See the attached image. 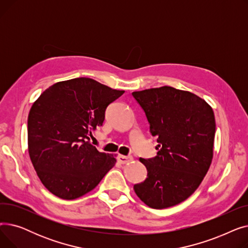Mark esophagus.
Returning a JSON list of instances; mask_svg holds the SVG:
<instances>
[{
  "label": "esophagus",
  "instance_id": "34e87169",
  "mask_svg": "<svg viewBox=\"0 0 248 248\" xmlns=\"http://www.w3.org/2000/svg\"><path fill=\"white\" fill-rule=\"evenodd\" d=\"M117 161H119L121 164H126L128 162L133 161V157H131V155H117Z\"/></svg>",
  "mask_w": 248,
  "mask_h": 248
}]
</instances>
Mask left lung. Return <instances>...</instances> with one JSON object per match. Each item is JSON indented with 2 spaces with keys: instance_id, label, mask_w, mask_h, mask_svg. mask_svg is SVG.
I'll return each mask as SVG.
<instances>
[{
  "instance_id": "8db88e82",
  "label": "left lung",
  "mask_w": 248,
  "mask_h": 248,
  "mask_svg": "<svg viewBox=\"0 0 248 248\" xmlns=\"http://www.w3.org/2000/svg\"><path fill=\"white\" fill-rule=\"evenodd\" d=\"M132 94L159 144L155 157L140 158L148 175L134 190L154 209L175 206L191 196L209 170L216 128L213 109L196 94L171 86Z\"/></svg>"
}]
</instances>
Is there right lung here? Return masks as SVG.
I'll return each mask as SVG.
<instances>
[{"instance_id":"1","label":"right lung","mask_w":248,"mask_h":248,"mask_svg":"<svg viewBox=\"0 0 248 248\" xmlns=\"http://www.w3.org/2000/svg\"><path fill=\"white\" fill-rule=\"evenodd\" d=\"M91 78L60 81L33 103L28 116V151L42 184L73 200L93 190L114 166L112 155L89 142L106 109L124 94Z\"/></svg>"}]
</instances>
